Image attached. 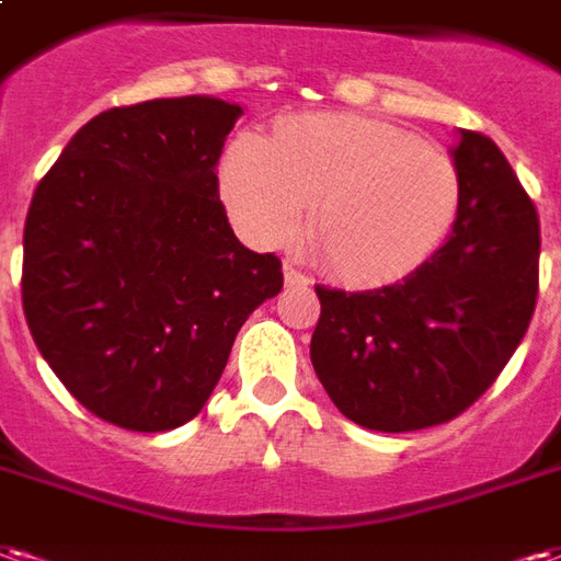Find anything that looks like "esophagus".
<instances>
[{"label":"esophagus","mask_w":561,"mask_h":561,"mask_svg":"<svg viewBox=\"0 0 561 561\" xmlns=\"http://www.w3.org/2000/svg\"><path fill=\"white\" fill-rule=\"evenodd\" d=\"M309 276L302 273V270H297L294 264H285V285H309Z\"/></svg>","instance_id":"1"}]
</instances>
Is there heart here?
<instances>
[{"label": "heart", "mask_w": 561, "mask_h": 561, "mask_svg": "<svg viewBox=\"0 0 561 561\" xmlns=\"http://www.w3.org/2000/svg\"><path fill=\"white\" fill-rule=\"evenodd\" d=\"M219 190L240 234L259 247L309 238L344 282L386 285L443 247L458 219L460 172L449 153L396 124L321 112L282 122L270 142L238 136Z\"/></svg>", "instance_id": "obj_1"}]
</instances>
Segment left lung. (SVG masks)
<instances>
[{
	"mask_svg": "<svg viewBox=\"0 0 561 561\" xmlns=\"http://www.w3.org/2000/svg\"><path fill=\"white\" fill-rule=\"evenodd\" d=\"M460 210L419 270L375 291L314 285V375L344 416L371 431L460 416L512 359L538 297L541 226L505 153L460 130Z\"/></svg>",
	"mask_w": 561,
	"mask_h": 561,
	"instance_id": "1",
	"label": "left lung"
}]
</instances>
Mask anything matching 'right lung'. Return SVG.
<instances>
[{
	"label": "right lung",
	"mask_w": 561,
	"mask_h": 561,
	"mask_svg": "<svg viewBox=\"0 0 561 561\" xmlns=\"http://www.w3.org/2000/svg\"><path fill=\"white\" fill-rule=\"evenodd\" d=\"M217 98L94 115L41 178L23 228V312L82 408L172 431L205 408L282 261L234 238L217 163L240 118Z\"/></svg>",
	"instance_id": "obj_1"
}]
</instances>
